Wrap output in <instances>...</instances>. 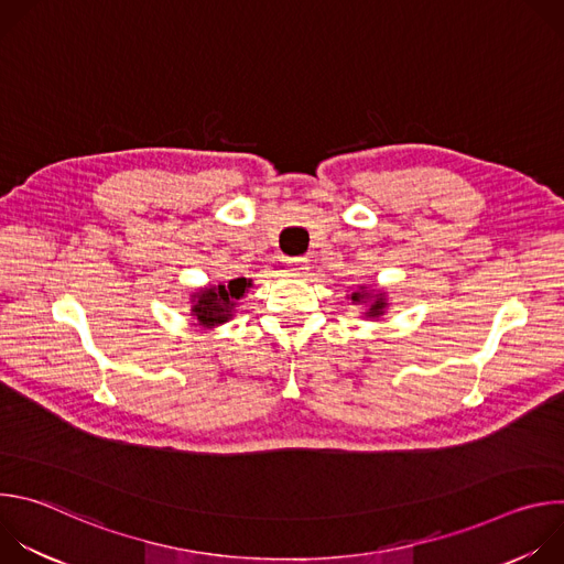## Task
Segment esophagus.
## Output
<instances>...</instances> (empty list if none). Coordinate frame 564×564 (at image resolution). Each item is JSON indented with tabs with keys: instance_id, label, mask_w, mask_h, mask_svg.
Returning a JSON list of instances; mask_svg holds the SVG:
<instances>
[{
	"instance_id": "34e87169",
	"label": "esophagus",
	"mask_w": 564,
	"mask_h": 564,
	"mask_svg": "<svg viewBox=\"0 0 564 564\" xmlns=\"http://www.w3.org/2000/svg\"><path fill=\"white\" fill-rule=\"evenodd\" d=\"M307 259H290L288 261V276H294V279H301L307 274Z\"/></svg>"
}]
</instances>
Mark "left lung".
I'll use <instances>...</instances> for the list:
<instances>
[{"label": "left lung", "instance_id": "obj_1", "mask_svg": "<svg viewBox=\"0 0 564 564\" xmlns=\"http://www.w3.org/2000/svg\"><path fill=\"white\" fill-rule=\"evenodd\" d=\"M350 299H352V303H366V305H368L366 316H370V318L383 316V310L388 307L383 292H377V294H375V292H368L364 285H361L357 292H352Z\"/></svg>", "mask_w": 564, "mask_h": 564}]
</instances>
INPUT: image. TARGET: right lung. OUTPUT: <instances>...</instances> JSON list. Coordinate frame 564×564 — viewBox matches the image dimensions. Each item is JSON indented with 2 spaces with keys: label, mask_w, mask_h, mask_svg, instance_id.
Here are the masks:
<instances>
[{
  "label": "right lung",
  "mask_w": 564,
  "mask_h": 564,
  "mask_svg": "<svg viewBox=\"0 0 564 564\" xmlns=\"http://www.w3.org/2000/svg\"><path fill=\"white\" fill-rule=\"evenodd\" d=\"M252 285L250 279H231L227 285H209L194 294L192 316H196L198 326L214 328L225 324L234 316V307L238 301L246 296L248 288Z\"/></svg>",
  "instance_id": "1"
}]
</instances>
